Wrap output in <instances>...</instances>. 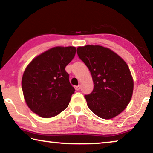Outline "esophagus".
<instances>
[{
	"instance_id": "34e87169",
	"label": "esophagus",
	"mask_w": 153,
	"mask_h": 153,
	"mask_svg": "<svg viewBox=\"0 0 153 153\" xmlns=\"http://www.w3.org/2000/svg\"><path fill=\"white\" fill-rule=\"evenodd\" d=\"M74 88H75V90H76V91H79V90H80V88H81V85H76V86H74Z\"/></svg>"
}]
</instances>
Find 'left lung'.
<instances>
[{"label":"left lung","instance_id":"1","mask_svg":"<svg viewBox=\"0 0 153 153\" xmlns=\"http://www.w3.org/2000/svg\"><path fill=\"white\" fill-rule=\"evenodd\" d=\"M89 69L94 88L85 95L88 108L100 118L111 119L123 112L131 99L134 81L126 62L108 48L86 45L76 49Z\"/></svg>","mask_w":153,"mask_h":153}]
</instances>
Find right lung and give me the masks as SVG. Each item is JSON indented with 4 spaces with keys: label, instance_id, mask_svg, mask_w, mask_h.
<instances>
[{
    "label": "right lung",
    "instance_id": "obj_1",
    "mask_svg": "<svg viewBox=\"0 0 153 153\" xmlns=\"http://www.w3.org/2000/svg\"><path fill=\"white\" fill-rule=\"evenodd\" d=\"M75 53L74 47H56L37 56L26 67L22 81L25 101L42 118L57 116L68 106L75 90L65 67Z\"/></svg>",
    "mask_w": 153,
    "mask_h": 153
}]
</instances>
